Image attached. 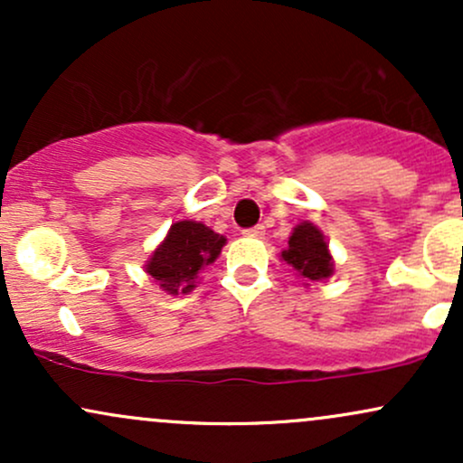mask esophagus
Wrapping results in <instances>:
<instances>
[{"label":"esophagus","instance_id":"obj_1","mask_svg":"<svg viewBox=\"0 0 463 463\" xmlns=\"http://www.w3.org/2000/svg\"><path fill=\"white\" fill-rule=\"evenodd\" d=\"M243 235L254 237V239H261L265 235V226L263 224H257V226H252V228H246V231H243Z\"/></svg>","mask_w":463,"mask_h":463}]
</instances>
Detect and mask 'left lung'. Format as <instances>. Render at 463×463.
Returning a JSON list of instances; mask_svg holds the SVG:
<instances>
[{
  "instance_id": "8db88e82",
  "label": "left lung",
  "mask_w": 463,
  "mask_h": 463,
  "mask_svg": "<svg viewBox=\"0 0 463 463\" xmlns=\"http://www.w3.org/2000/svg\"><path fill=\"white\" fill-rule=\"evenodd\" d=\"M287 243L289 248L283 250V259L307 283L328 279L333 274V261L326 241H324L322 232L309 222L296 226Z\"/></svg>"
}]
</instances>
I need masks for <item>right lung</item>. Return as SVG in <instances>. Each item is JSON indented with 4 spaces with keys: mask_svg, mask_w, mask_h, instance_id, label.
<instances>
[{
    "mask_svg": "<svg viewBox=\"0 0 463 463\" xmlns=\"http://www.w3.org/2000/svg\"><path fill=\"white\" fill-rule=\"evenodd\" d=\"M226 239L198 222H178L169 228L167 239L154 250L147 274L169 294H189L206 265L220 257Z\"/></svg>",
    "mask_w": 463,
    "mask_h": 463,
    "instance_id": "1",
    "label": "right lung"
}]
</instances>
